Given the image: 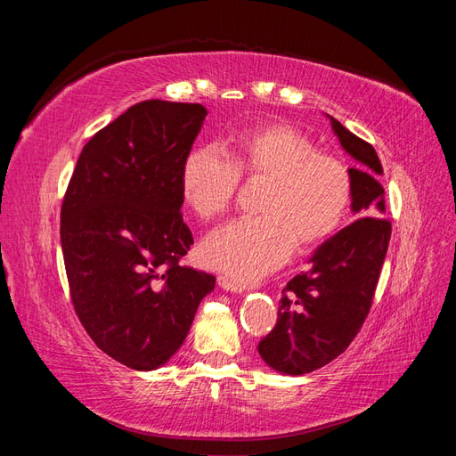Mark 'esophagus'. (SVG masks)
<instances>
[{
	"instance_id": "34e87169",
	"label": "esophagus",
	"mask_w": 456,
	"mask_h": 456,
	"mask_svg": "<svg viewBox=\"0 0 456 456\" xmlns=\"http://www.w3.org/2000/svg\"><path fill=\"white\" fill-rule=\"evenodd\" d=\"M216 281H218V285L224 289V291H230V293H243L245 291V283H241V281H236V280H232L230 275H218L216 278Z\"/></svg>"
}]
</instances>
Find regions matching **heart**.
Returning a JSON list of instances; mask_svg holds the SVG:
<instances>
[{"mask_svg": "<svg viewBox=\"0 0 456 456\" xmlns=\"http://www.w3.org/2000/svg\"><path fill=\"white\" fill-rule=\"evenodd\" d=\"M240 176L266 178L256 213L215 230L201 245L207 266L251 281L281 266L293 249L325 243L348 215L354 181L346 161L320 151L289 123H260L232 136L226 156L213 146L191 150L181 169L184 205L201 220L223 216Z\"/></svg>", "mask_w": 456, "mask_h": 456, "instance_id": "heart-1", "label": "heart"}]
</instances>
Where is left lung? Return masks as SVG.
I'll list each match as a JSON object with an SVG mask.
<instances>
[{"instance_id": "obj_1", "label": "left lung", "mask_w": 456, "mask_h": 456, "mask_svg": "<svg viewBox=\"0 0 456 456\" xmlns=\"http://www.w3.org/2000/svg\"><path fill=\"white\" fill-rule=\"evenodd\" d=\"M340 146L360 163L352 167V224L314 251L312 268L281 291L278 323L258 342V354L281 375H306L350 346L370 310L388 251L382 165L375 148L327 116Z\"/></svg>"}]
</instances>
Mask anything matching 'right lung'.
I'll return each instance as SVG.
<instances>
[{"instance_id": "obj_1", "label": "right lung", "mask_w": 456, "mask_h": 456, "mask_svg": "<svg viewBox=\"0 0 456 456\" xmlns=\"http://www.w3.org/2000/svg\"><path fill=\"white\" fill-rule=\"evenodd\" d=\"M201 104L144 101L84 146L61 211L74 310L104 354L154 370L183 346L215 275L181 266L194 243L181 169Z\"/></svg>"}]
</instances>
